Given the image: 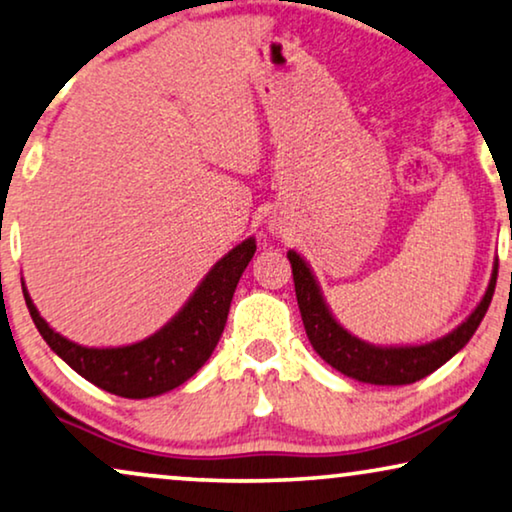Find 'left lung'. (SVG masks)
<instances>
[{"label":"left lung","mask_w":512,"mask_h":512,"mask_svg":"<svg viewBox=\"0 0 512 512\" xmlns=\"http://www.w3.org/2000/svg\"><path fill=\"white\" fill-rule=\"evenodd\" d=\"M288 260L292 264V278H295L299 313H302L306 337H309L313 351L346 377L377 386L414 384L456 356L470 342V337L475 335L485 318L494 297L496 274H499V262H494L492 281L487 285L485 297L449 335L419 346H374L353 337L349 330L337 323L304 257L295 250H288Z\"/></svg>","instance_id":"1"}]
</instances>
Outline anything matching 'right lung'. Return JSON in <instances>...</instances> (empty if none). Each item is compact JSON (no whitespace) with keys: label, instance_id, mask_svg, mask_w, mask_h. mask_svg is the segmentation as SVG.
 <instances>
[{"label":"right lung","instance_id":"1","mask_svg":"<svg viewBox=\"0 0 512 512\" xmlns=\"http://www.w3.org/2000/svg\"><path fill=\"white\" fill-rule=\"evenodd\" d=\"M255 238L229 250L187 299V304L152 337L128 346H81L60 335L39 316L23 283L25 304L51 351L102 391L121 398H154L185 384L213 356L227 323L238 278L255 255Z\"/></svg>","mask_w":512,"mask_h":512}]
</instances>
